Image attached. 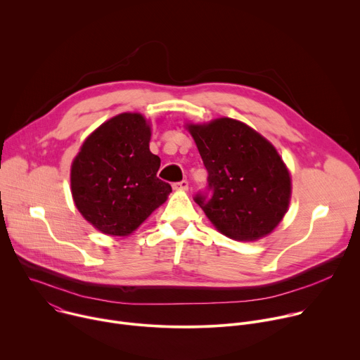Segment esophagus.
I'll return each instance as SVG.
<instances>
[{"mask_svg":"<svg viewBox=\"0 0 360 360\" xmlns=\"http://www.w3.org/2000/svg\"><path fill=\"white\" fill-rule=\"evenodd\" d=\"M174 189H176V191H188V182L186 181H181L178 184H174Z\"/></svg>","mask_w":360,"mask_h":360,"instance_id":"obj_1","label":"esophagus"}]
</instances>
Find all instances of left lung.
I'll return each mask as SVG.
<instances>
[{"label":"left lung","instance_id":"8db88e82","mask_svg":"<svg viewBox=\"0 0 360 360\" xmlns=\"http://www.w3.org/2000/svg\"><path fill=\"white\" fill-rule=\"evenodd\" d=\"M207 167L211 199L195 202L222 235L253 242L268 236L289 210L290 172L278 149L259 132L232 118L186 122Z\"/></svg>","mask_w":360,"mask_h":360}]
</instances>
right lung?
Returning <instances> with one entry per match:
<instances>
[{
  "label": "right lung",
  "instance_id": "right-lung-1",
  "mask_svg": "<svg viewBox=\"0 0 360 360\" xmlns=\"http://www.w3.org/2000/svg\"><path fill=\"white\" fill-rule=\"evenodd\" d=\"M149 141L150 122L139 112H122L82 142L71 164V193L96 231L131 235L172 192L157 176L161 160L149 150Z\"/></svg>",
  "mask_w": 360,
  "mask_h": 360
}]
</instances>
